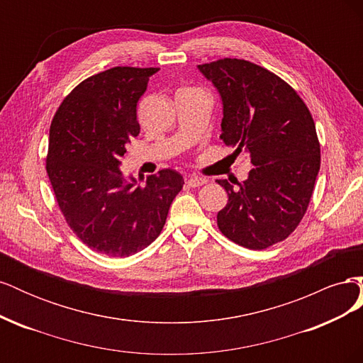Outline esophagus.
<instances>
[{
  "label": "esophagus",
  "instance_id": "1",
  "mask_svg": "<svg viewBox=\"0 0 363 363\" xmlns=\"http://www.w3.org/2000/svg\"><path fill=\"white\" fill-rule=\"evenodd\" d=\"M186 183H188L191 188H199V186L206 184L207 180L204 177H199V175H192V177H189L188 180H186Z\"/></svg>",
  "mask_w": 363,
  "mask_h": 363
}]
</instances>
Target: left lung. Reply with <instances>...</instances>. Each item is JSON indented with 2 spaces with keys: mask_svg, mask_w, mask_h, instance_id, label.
<instances>
[{
  "mask_svg": "<svg viewBox=\"0 0 363 363\" xmlns=\"http://www.w3.org/2000/svg\"><path fill=\"white\" fill-rule=\"evenodd\" d=\"M223 100V135L233 155L255 164L244 183L227 191L218 212L221 233L250 250H265L298 227L321 164L320 140L309 108L279 75L242 59L199 65Z\"/></svg>",
  "mask_w": 363,
  "mask_h": 363,
  "instance_id": "left-lung-1",
  "label": "left lung"
}]
</instances>
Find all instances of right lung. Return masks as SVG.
<instances>
[{"label": "right lung", "instance_id": "obj_1", "mask_svg": "<svg viewBox=\"0 0 363 363\" xmlns=\"http://www.w3.org/2000/svg\"><path fill=\"white\" fill-rule=\"evenodd\" d=\"M157 68L115 67L75 86L50 127L47 174L60 212L83 244L108 257L147 248L184 180L174 169L144 186L119 171L140 131L136 106Z\"/></svg>", "mask_w": 363, "mask_h": 363}]
</instances>
